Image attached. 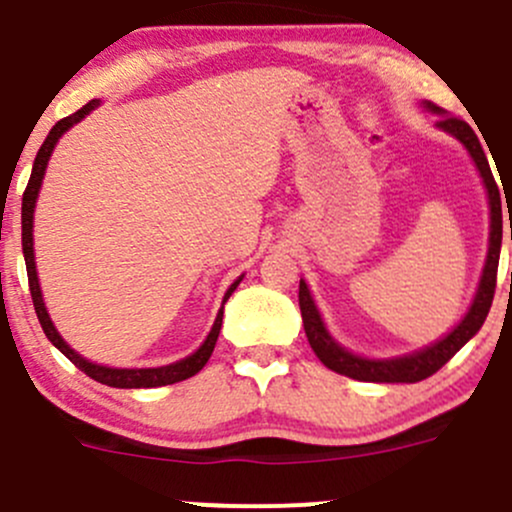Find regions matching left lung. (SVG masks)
I'll return each mask as SVG.
<instances>
[{"label": "left lung", "instance_id": "obj_1", "mask_svg": "<svg viewBox=\"0 0 512 512\" xmlns=\"http://www.w3.org/2000/svg\"><path fill=\"white\" fill-rule=\"evenodd\" d=\"M429 110L437 112V125L446 132L454 134L476 161L478 171L483 176V184H486L488 201H491V247H488V260L483 267L481 284H478L476 299H473L469 314L464 316L459 326L449 333L446 338H441L434 346L424 348V351L405 355V358L395 360H368L358 358V355L343 351L336 341L326 333L324 321H321L319 311H316L314 299H311L309 289L304 282H299V309L301 319H304V331L309 338L311 351L316 353V358L326 365L328 370L338 375H346V378L363 380V383H419V380L434 375L441 365L449 363L454 358L456 351L464 346L469 338L478 333V328L486 321L488 311H491L493 294H496V277H498V260H500V240H503V211H500V191L496 179L491 174V166H488L486 154H483L481 142H478L476 132L469 127V122L459 120V117L444 115L437 105L429 102ZM512 240V235H510Z\"/></svg>", "mask_w": 512, "mask_h": 512}]
</instances>
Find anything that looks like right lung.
Returning a JSON list of instances; mask_svg holds the SVG:
<instances>
[{
    "label": "right lung",
    "instance_id": "obj_1",
    "mask_svg": "<svg viewBox=\"0 0 512 512\" xmlns=\"http://www.w3.org/2000/svg\"><path fill=\"white\" fill-rule=\"evenodd\" d=\"M93 107H98V100H90L88 105L80 107L78 112H73V115L63 117V120H58L56 125H53L51 132H48L46 142L41 144L39 154H36L34 171H31V179H29V184H26L24 198H21V247H24L26 274H29V289H31V299H34L36 316H39L41 328H43V333H46V336H48V341H51L53 346L58 348V351L66 355V358L71 360L75 368H80L85 375H88V378L98 380V383H102V385H110V387H161V385L181 383V380L193 378V375H196L198 370H201L203 365L208 363V358H211V353H213V348H215V341H218L220 324H223V309L218 311V319H215L213 331L208 333L206 343H203V346L198 348L196 353L188 355L186 360H179V363H174V365H164V368L120 370V368H105V365L88 363V360H85V358H80V355L75 353L73 348L68 346V343L63 341L61 336H58V331H56V328H53L51 319H48L46 306H43L41 289H39V277H36V265H34V235H31V228H34L36 196H39L41 179H43V174H46V164H48V159H51V152H53V147H56L58 137H61V134L66 132L68 127H73L75 122L83 120V117L88 115V112L93 110ZM238 284H240V279L235 284H230L228 294H225L223 301H228V297L235 292V287H238Z\"/></svg>",
    "mask_w": 512,
    "mask_h": 512
}]
</instances>
